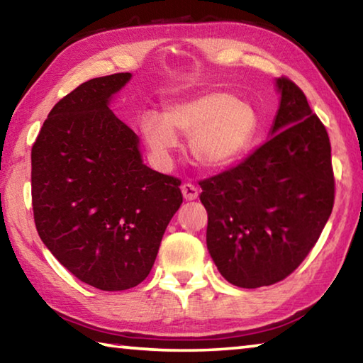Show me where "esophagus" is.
I'll return each instance as SVG.
<instances>
[{"mask_svg":"<svg viewBox=\"0 0 363 363\" xmlns=\"http://www.w3.org/2000/svg\"><path fill=\"white\" fill-rule=\"evenodd\" d=\"M181 190H182L184 199H186V200H195L196 196H199V187L194 186L192 182H186V184H182Z\"/></svg>","mask_w":363,"mask_h":363,"instance_id":"34e87169","label":"esophagus"}]
</instances>
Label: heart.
<instances>
[{"mask_svg":"<svg viewBox=\"0 0 363 363\" xmlns=\"http://www.w3.org/2000/svg\"><path fill=\"white\" fill-rule=\"evenodd\" d=\"M140 131L153 155L169 162L179 140L176 133L190 136V153L205 168H223L240 158L255 143L259 116L248 102L223 91H211L177 102L164 115L145 113Z\"/></svg>","mask_w":363,"mask_h":363,"instance_id":"1","label":"heart"}]
</instances>
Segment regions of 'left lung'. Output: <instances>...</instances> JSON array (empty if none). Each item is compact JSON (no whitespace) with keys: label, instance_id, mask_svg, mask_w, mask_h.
Returning <instances> with one entry per match:
<instances>
[{"label":"left lung","instance_id":"obj_1","mask_svg":"<svg viewBox=\"0 0 363 363\" xmlns=\"http://www.w3.org/2000/svg\"><path fill=\"white\" fill-rule=\"evenodd\" d=\"M277 88L274 136L240 164L200 181L208 250L220 275L240 288L294 272L335 203L328 133L296 83L281 77Z\"/></svg>","mask_w":363,"mask_h":363}]
</instances>
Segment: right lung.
<instances>
[{
  "mask_svg": "<svg viewBox=\"0 0 363 363\" xmlns=\"http://www.w3.org/2000/svg\"><path fill=\"white\" fill-rule=\"evenodd\" d=\"M130 78L79 84L52 107L32 147L38 235L78 280L104 291L149 275L182 203L181 179L145 167L136 133L107 106Z\"/></svg>",
  "mask_w": 363,
  "mask_h": 363,
  "instance_id": "right-lung-1",
  "label": "right lung"
}]
</instances>
